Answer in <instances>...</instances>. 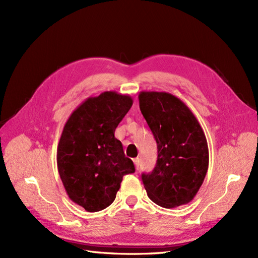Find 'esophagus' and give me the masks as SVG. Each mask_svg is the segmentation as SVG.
<instances>
[{"instance_id": "esophagus-1", "label": "esophagus", "mask_w": 258, "mask_h": 258, "mask_svg": "<svg viewBox=\"0 0 258 258\" xmlns=\"http://www.w3.org/2000/svg\"><path fill=\"white\" fill-rule=\"evenodd\" d=\"M134 162H135L136 169L138 170V169H139V166H140V159H139V158H135V159H134Z\"/></svg>"}]
</instances>
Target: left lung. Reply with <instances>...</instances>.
<instances>
[{
  "label": "left lung",
  "instance_id": "1",
  "mask_svg": "<svg viewBox=\"0 0 258 258\" xmlns=\"http://www.w3.org/2000/svg\"><path fill=\"white\" fill-rule=\"evenodd\" d=\"M139 103L158 148L156 167L142 174L147 196L167 209L187 205L209 167L205 132L188 106L171 93L141 91Z\"/></svg>",
  "mask_w": 258,
  "mask_h": 258
}]
</instances>
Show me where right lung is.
Returning <instances> with one entry per match:
<instances>
[{
    "label": "right lung",
    "mask_w": 258,
    "mask_h": 258,
    "mask_svg": "<svg viewBox=\"0 0 258 258\" xmlns=\"http://www.w3.org/2000/svg\"><path fill=\"white\" fill-rule=\"evenodd\" d=\"M131 97L105 91L75 108L57 150L59 175L69 198L88 212H98L116 198L122 176L134 173L115 129L132 106Z\"/></svg>",
    "instance_id": "obj_1"
}]
</instances>
